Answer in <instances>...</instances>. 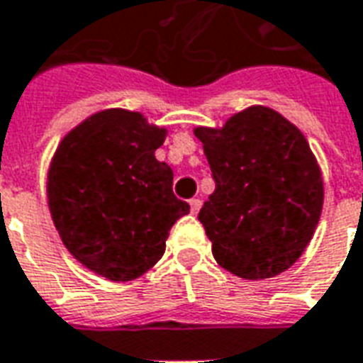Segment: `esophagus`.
<instances>
[{
  "label": "esophagus",
  "instance_id": "obj_1",
  "mask_svg": "<svg viewBox=\"0 0 363 363\" xmlns=\"http://www.w3.org/2000/svg\"><path fill=\"white\" fill-rule=\"evenodd\" d=\"M200 208H202V200L200 198H192L190 200V210H192V213L200 212Z\"/></svg>",
  "mask_w": 363,
  "mask_h": 363
}]
</instances>
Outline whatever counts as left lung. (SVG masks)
Returning a JSON list of instances; mask_svg holds the SVG:
<instances>
[{"instance_id": "left-lung-1", "label": "left lung", "mask_w": 363, "mask_h": 363, "mask_svg": "<svg viewBox=\"0 0 363 363\" xmlns=\"http://www.w3.org/2000/svg\"><path fill=\"white\" fill-rule=\"evenodd\" d=\"M216 190L198 220L213 259L245 280L288 270L311 241L323 177L305 135L280 112L249 106L223 128L198 126Z\"/></svg>"}]
</instances>
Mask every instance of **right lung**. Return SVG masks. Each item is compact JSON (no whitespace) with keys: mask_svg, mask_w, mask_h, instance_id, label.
Instances as JSON below:
<instances>
[{"mask_svg":"<svg viewBox=\"0 0 363 363\" xmlns=\"http://www.w3.org/2000/svg\"><path fill=\"white\" fill-rule=\"evenodd\" d=\"M165 135L140 112L106 108L67 132L52 157V221L67 251L106 280L147 272L190 212L173 194V169L155 159Z\"/></svg>","mask_w":363,"mask_h":363,"instance_id":"1","label":"right lung"}]
</instances>
